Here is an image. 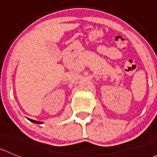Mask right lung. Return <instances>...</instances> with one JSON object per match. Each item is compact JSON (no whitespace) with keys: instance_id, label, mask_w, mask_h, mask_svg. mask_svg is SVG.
Instances as JSON below:
<instances>
[{"instance_id":"add662e5","label":"right lung","mask_w":157,"mask_h":157,"mask_svg":"<svg viewBox=\"0 0 157 157\" xmlns=\"http://www.w3.org/2000/svg\"><path fill=\"white\" fill-rule=\"evenodd\" d=\"M30 121H32V122L33 123H36V124H42V122H40V121H35V120H32V119H29Z\"/></svg>"}]
</instances>
